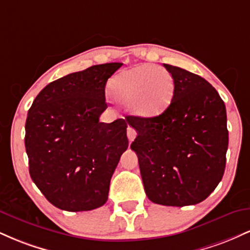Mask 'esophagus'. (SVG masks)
Here are the masks:
<instances>
[{
  "label": "esophagus",
  "instance_id": "obj_1",
  "mask_svg": "<svg viewBox=\"0 0 250 250\" xmlns=\"http://www.w3.org/2000/svg\"><path fill=\"white\" fill-rule=\"evenodd\" d=\"M136 135H137L136 130H135L133 127H130V125H129V127L127 128V136H128L129 141H130V142L134 141V139L136 137Z\"/></svg>",
  "mask_w": 250,
  "mask_h": 250
}]
</instances>
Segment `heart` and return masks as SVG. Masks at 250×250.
<instances>
[{
  "mask_svg": "<svg viewBox=\"0 0 250 250\" xmlns=\"http://www.w3.org/2000/svg\"><path fill=\"white\" fill-rule=\"evenodd\" d=\"M111 94L122 102H129L135 115L155 116L170 104L174 80L160 65L142 64L121 71L110 82Z\"/></svg>",
  "mask_w": 250,
  "mask_h": 250,
  "instance_id": "1",
  "label": "heart"
}]
</instances>
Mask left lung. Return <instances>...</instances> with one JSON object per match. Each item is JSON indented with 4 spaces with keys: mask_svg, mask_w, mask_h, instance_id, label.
I'll return each mask as SVG.
<instances>
[{
    "mask_svg": "<svg viewBox=\"0 0 250 250\" xmlns=\"http://www.w3.org/2000/svg\"><path fill=\"white\" fill-rule=\"evenodd\" d=\"M174 80L161 115L128 116L137 131L130 148L139 157L151 202L185 207L202 202L222 180L228 149L225 102L203 77L163 64Z\"/></svg>",
    "mask_w": 250,
    "mask_h": 250,
    "instance_id": "8db88e82",
    "label": "left lung"
}]
</instances>
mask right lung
<instances>
[{
  "label": "right lung",
  "mask_w": 250,
  "mask_h": 250,
  "mask_svg": "<svg viewBox=\"0 0 250 250\" xmlns=\"http://www.w3.org/2000/svg\"><path fill=\"white\" fill-rule=\"evenodd\" d=\"M121 65H93L50 82L28 111L31 180L62 210H91L107 202L110 179L128 148V123H103L100 115L108 107L105 83Z\"/></svg>",
  "instance_id": "obj_1"
}]
</instances>
